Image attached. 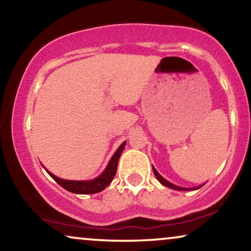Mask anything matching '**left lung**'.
I'll return each mask as SVG.
<instances>
[{"instance_id": "obj_1", "label": "left lung", "mask_w": 251, "mask_h": 251, "mask_svg": "<svg viewBox=\"0 0 251 251\" xmlns=\"http://www.w3.org/2000/svg\"><path fill=\"white\" fill-rule=\"evenodd\" d=\"M152 171H153V175L156 176L157 180H158V181H159L160 183H162V185H164V186H166V187H169V188H172V189H176V190H190V189H199V188H201V187H202V186H199V187H195V188H182V187L176 186V185H173V183L169 182L168 180H165L164 178H163L162 176L159 175L158 172L156 171V169H155V168H152Z\"/></svg>"}]
</instances>
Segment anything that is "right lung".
Returning a JSON list of instances; mask_svg holds the SVG:
<instances>
[{
  "label": "right lung",
  "mask_w": 251,
  "mask_h": 251,
  "mask_svg": "<svg viewBox=\"0 0 251 251\" xmlns=\"http://www.w3.org/2000/svg\"><path fill=\"white\" fill-rule=\"evenodd\" d=\"M125 143L126 142H123L122 145H120L119 148L117 149V151L113 153L108 166H106L102 175H100L98 178H95L94 180H88V181H83V180L82 181H78V180H64L58 178V176L52 175V173H50L45 166H42L46 169V171L48 172V175L51 176L58 185H61L63 188L69 190V192L75 194H95L102 192L105 187L109 186V183L112 181V179L115 178L119 157L122 155Z\"/></svg>",
  "instance_id": "right-lung-1"
}]
</instances>
